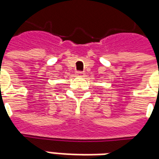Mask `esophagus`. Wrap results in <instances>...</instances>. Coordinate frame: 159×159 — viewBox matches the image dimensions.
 I'll use <instances>...</instances> for the list:
<instances>
[{
  "instance_id": "34e87169",
  "label": "esophagus",
  "mask_w": 159,
  "mask_h": 159,
  "mask_svg": "<svg viewBox=\"0 0 159 159\" xmlns=\"http://www.w3.org/2000/svg\"><path fill=\"white\" fill-rule=\"evenodd\" d=\"M76 76H79V77H82V76H84V72L83 71H76Z\"/></svg>"
}]
</instances>
